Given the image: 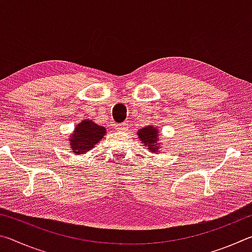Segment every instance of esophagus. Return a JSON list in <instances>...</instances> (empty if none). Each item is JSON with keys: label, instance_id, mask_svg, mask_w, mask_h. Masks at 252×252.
Segmentation results:
<instances>
[{"label": "esophagus", "instance_id": "esophagus-1", "mask_svg": "<svg viewBox=\"0 0 252 252\" xmlns=\"http://www.w3.org/2000/svg\"><path fill=\"white\" fill-rule=\"evenodd\" d=\"M126 127H127L126 123H120V125H116V126H114V129H116L119 132H123V131L126 130Z\"/></svg>", "mask_w": 252, "mask_h": 252}]
</instances>
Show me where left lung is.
I'll return each instance as SVG.
<instances>
[{
	"label": "left lung",
	"mask_w": 252,
	"mask_h": 252,
	"mask_svg": "<svg viewBox=\"0 0 252 252\" xmlns=\"http://www.w3.org/2000/svg\"><path fill=\"white\" fill-rule=\"evenodd\" d=\"M138 136L140 141H142L144 146L147 147L151 152L160 151L159 148V130L152 126H147L143 129H140L138 131Z\"/></svg>",
	"instance_id": "8db88e82"
}]
</instances>
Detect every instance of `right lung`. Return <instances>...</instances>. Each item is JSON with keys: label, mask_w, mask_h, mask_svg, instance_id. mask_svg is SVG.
<instances>
[{"label": "right lung", "mask_w": 252, "mask_h": 252, "mask_svg": "<svg viewBox=\"0 0 252 252\" xmlns=\"http://www.w3.org/2000/svg\"><path fill=\"white\" fill-rule=\"evenodd\" d=\"M106 133L104 126H97L92 120H83L76 125L70 136L69 146L74 155H83L99 143Z\"/></svg>", "instance_id": "1"}]
</instances>
